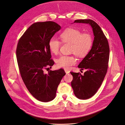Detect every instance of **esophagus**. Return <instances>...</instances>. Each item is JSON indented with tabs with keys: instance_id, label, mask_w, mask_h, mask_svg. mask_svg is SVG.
<instances>
[{
	"instance_id": "1",
	"label": "esophagus",
	"mask_w": 125,
	"mask_h": 125,
	"mask_svg": "<svg viewBox=\"0 0 125 125\" xmlns=\"http://www.w3.org/2000/svg\"><path fill=\"white\" fill-rule=\"evenodd\" d=\"M65 73H66V74H68V73H70V71H67V70H65Z\"/></svg>"
}]
</instances>
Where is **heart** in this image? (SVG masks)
I'll list each match as a JSON object with an SVG mask.
<instances>
[{"label":"heart","mask_w":125,"mask_h":125,"mask_svg":"<svg viewBox=\"0 0 125 125\" xmlns=\"http://www.w3.org/2000/svg\"><path fill=\"white\" fill-rule=\"evenodd\" d=\"M63 43L71 44L70 51L79 58H84L87 55L92 49L93 44L92 35L87 32L82 33L81 30L75 28H68L64 30L60 35ZM61 42L57 38H51L49 41V48L54 54L59 52ZM58 67L69 70L77 62L76 58L73 55H63L56 61Z\"/></svg>","instance_id":"1"}]
</instances>
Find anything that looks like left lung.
Here are the masks:
<instances>
[{
  "label": "left lung",
  "mask_w": 125,
  "mask_h": 125,
  "mask_svg": "<svg viewBox=\"0 0 125 125\" xmlns=\"http://www.w3.org/2000/svg\"><path fill=\"white\" fill-rule=\"evenodd\" d=\"M74 22L90 24L95 36L90 52L78 65L80 73L71 72L73 77L71 85L75 96L80 99H87L94 96L100 87L107 73L109 60L110 48L108 40L99 26L91 20H78Z\"/></svg>",
  "instance_id": "8db88e82"
}]
</instances>
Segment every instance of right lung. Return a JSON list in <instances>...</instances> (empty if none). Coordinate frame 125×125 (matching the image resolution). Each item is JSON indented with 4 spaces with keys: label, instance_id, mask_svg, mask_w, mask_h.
Instances as JSON below:
<instances>
[{
    "label": "right lung",
    "instance_id": "obj_1",
    "mask_svg": "<svg viewBox=\"0 0 125 125\" xmlns=\"http://www.w3.org/2000/svg\"><path fill=\"white\" fill-rule=\"evenodd\" d=\"M61 29L52 21L37 22L30 26L21 37L16 48V58L22 79L34 98L48 102L55 97L58 86L66 74L63 69L44 71L54 62L51 59L49 41Z\"/></svg>",
    "mask_w": 125,
    "mask_h": 125
}]
</instances>
